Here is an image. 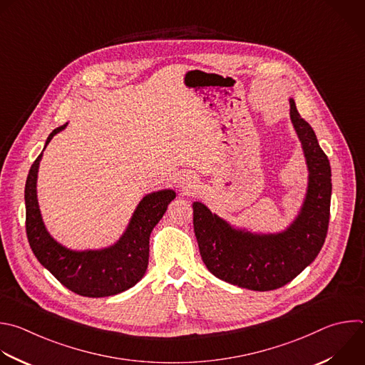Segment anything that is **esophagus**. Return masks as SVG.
Masks as SVG:
<instances>
[{"mask_svg": "<svg viewBox=\"0 0 365 365\" xmlns=\"http://www.w3.org/2000/svg\"><path fill=\"white\" fill-rule=\"evenodd\" d=\"M179 187L187 193V192H192L195 189V180L190 175H183L179 178Z\"/></svg>", "mask_w": 365, "mask_h": 365, "instance_id": "obj_1", "label": "esophagus"}]
</instances>
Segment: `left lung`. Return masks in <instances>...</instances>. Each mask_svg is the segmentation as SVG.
<instances>
[{
	"label": "left lung",
	"instance_id": "left-lung-1",
	"mask_svg": "<svg viewBox=\"0 0 365 365\" xmlns=\"http://www.w3.org/2000/svg\"><path fill=\"white\" fill-rule=\"evenodd\" d=\"M289 117L307 165V189L295 217L281 230L237 226L193 202V229L206 268L251 291H272L298 277L319 254L329 222L331 166L315 132L289 97Z\"/></svg>",
	"mask_w": 365,
	"mask_h": 365
}]
</instances>
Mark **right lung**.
Segmentation results:
<instances>
[{
    "instance_id": "obj_1",
    "label": "right lung",
    "mask_w": 365,
    "mask_h": 365,
    "mask_svg": "<svg viewBox=\"0 0 365 365\" xmlns=\"http://www.w3.org/2000/svg\"><path fill=\"white\" fill-rule=\"evenodd\" d=\"M67 125L50 133L44 149ZM43 152L29 172L24 190L26 230L38 262L66 288L83 297H110L135 287L145 277L149 265L150 233L163 217L169 203L176 197V192L160 189L145 195L114 244L98 250H71L53 237L43 220L37 196Z\"/></svg>"
}]
</instances>
